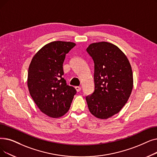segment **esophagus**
I'll use <instances>...</instances> for the list:
<instances>
[{"mask_svg":"<svg viewBox=\"0 0 157 157\" xmlns=\"http://www.w3.org/2000/svg\"><path fill=\"white\" fill-rule=\"evenodd\" d=\"M75 88H76V90L77 92H79L81 90V88L80 86H75Z\"/></svg>","mask_w":157,"mask_h":157,"instance_id":"1","label":"esophagus"}]
</instances>
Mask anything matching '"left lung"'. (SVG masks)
Listing matches in <instances>:
<instances>
[{
  "mask_svg": "<svg viewBox=\"0 0 157 157\" xmlns=\"http://www.w3.org/2000/svg\"><path fill=\"white\" fill-rule=\"evenodd\" d=\"M87 52L94 62L95 90L86 97L90 113L106 119L120 112L130 96L133 72L124 53L113 44L101 42L89 45Z\"/></svg>",
  "mask_w": 157,
  "mask_h": 157,
  "instance_id": "obj_1",
  "label": "left lung"
}]
</instances>
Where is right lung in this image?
Here are the masks:
<instances>
[{
	"label": "right lung",
	"mask_w": 157,
	"mask_h": 157,
	"mask_svg": "<svg viewBox=\"0 0 157 157\" xmlns=\"http://www.w3.org/2000/svg\"><path fill=\"white\" fill-rule=\"evenodd\" d=\"M75 45V43L63 41L47 44L35 54L29 65V94L40 111L50 117L64 115L76 93L62 78L65 56Z\"/></svg>",
	"instance_id": "obj_1"
}]
</instances>
